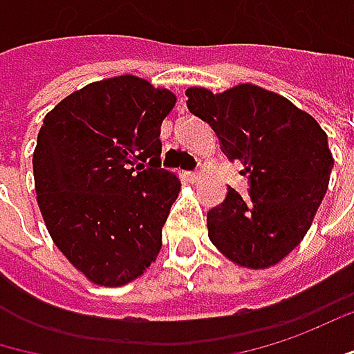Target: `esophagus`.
Masks as SVG:
<instances>
[{
	"instance_id": "1",
	"label": "esophagus",
	"mask_w": 354,
	"mask_h": 354,
	"mask_svg": "<svg viewBox=\"0 0 354 354\" xmlns=\"http://www.w3.org/2000/svg\"><path fill=\"white\" fill-rule=\"evenodd\" d=\"M186 178H188L190 182H198V180H200V174H198V172H186Z\"/></svg>"
}]
</instances>
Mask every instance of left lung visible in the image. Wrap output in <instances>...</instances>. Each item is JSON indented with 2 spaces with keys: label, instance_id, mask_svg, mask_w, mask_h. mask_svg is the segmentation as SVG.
Returning a JSON list of instances; mask_svg holds the SVG:
<instances>
[{
  "label": "left lung",
  "instance_id": "left-lung-1",
  "mask_svg": "<svg viewBox=\"0 0 354 354\" xmlns=\"http://www.w3.org/2000/svg\"><path fill=\"white\" fill-rule=\"evenodd\" d=\"M188 110L208 122L230 160L250 180L248 196L232 188L208 216V239L244 268H268L292 252L321 206L333 170L326 134L290 100L254 84L222 94L188 88Z\"/></svg>",
  "mask_w": 354,
  "mask_h": 354
}]
</instances>
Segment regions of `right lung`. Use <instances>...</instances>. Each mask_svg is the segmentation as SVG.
Here are the masks:
<instances>
[{"instance_id": "1", "label": "right lung", "mask_w": 354, "mask_h": 354, "mask_svg": "<svg viewBox=\"0 0 354 354\" xmlns=\"http://www.w3.org/2000/svg\"><path fill=\"white\" fill-rule=\"evenodd\" d=\"M176 95L136 75L92 82L44 118L33 150L37 206L62 254L94 284L122 286L156 260L180 192L160 168Z\"/></svg>"}]
</instances>
